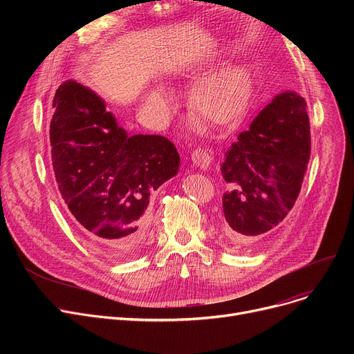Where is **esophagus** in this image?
Wrapping results in <instances>:
<instances>
[{
	"mask_svg": "<svg viewBox=\"0 0 354 354\" xmlns=\"http://www.w3.org/2000/svg\"><path fill=\"white\" fill-rule=\"evenodd\" d=\"M191 159L196 167H199L201 171H209L211 166L214 165L215 156L211 149L207 147H196L195 151L191 153Z\"/></svg>",
	"mask_w": 354,
	"mask_h": 354,
	"instance_id": "obj_1",
	"label": "esophagus"
}]
</instances>
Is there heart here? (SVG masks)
Wrapping results in <instances>:
<instances>
[{
    "instance_id": "1",
    "label": "heart",
    "mask_w": 354,
    "mask_h": 354,
    "mask_svg": "<svg viewBox=\"0 0 354 354\" xmlns=\"http://www.w3.org/2000/svg\"><path fill=\"white\" fill-rule=\"evenodd\" d=\"M248 91V80L244 70L227 68L202 82L194 91V104L199 113L215 122H225L238 115ZM159 97L151 100L158 106Z\"/></svg>"
}]
</instances>
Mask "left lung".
Returning a JSON list of instances; mask_svg holds the SVG:
<instances>
[{
  "label": "left lung",
  "instance_id": "8db88e82",
  "mask_svg": "<svg viewBox=\"0 0 354 354\" xmlns=\"http://www.w3.org/2000/svg\"><path fill=\"white\" fill-rule=\"evenodd\" d=\"M306 100L292 91L278 95L238 136L221 172L225 234L245 244L281 224L299 198L310 160Z\"/></svg>",
  "mask_w": 354,
  "mask_h": 354
}]
</instances>
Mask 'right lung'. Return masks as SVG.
Here are the masks:
<instances>
[{
	"label": "right lung",
	"mask_w": 354,
	"mask_h": 354,
	"mask_svg": "<svg viewBox=\"0 0 354 354\" xmlns=\"http://www.w3.org/2000/svg\"><path fill=\"white\" fill-rule=\"evenodd\" d=\"M53 171L66 207L111 261L145 245L151 194L178 174L175 145L159 135L127 136L91 90L63 83L53 99Z\"/></svg>",
	"instance_id": "1"
}]
</instances>
